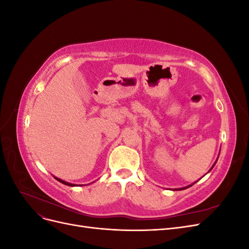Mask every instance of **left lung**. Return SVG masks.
<instances>
[{
	"label": "left lung",
	"instance_id": "1",
	"mask_svg": "<svg viewBox=\"0 0 249 249\" xmlns=\"http://www.w3.org/2000/svg\"><path fill=\"white\" fill-rule=\"evenodd\" d=\"M218 157H219V156H218ZM217 160H218V159H217ZM217 160H216V162H217ZM216 162L214 163V165H213V166H212V167H211V169H210V170H209L208 172H210L211 170H212V169H213V167L215 166V164H216ZM195 183H196V182H195ZM193 184H194V183H193ZM193 184H191V185H189V186H186V187H184V188H178V189H175V190H185V189H187V188H189V187H191V186H192Z\"/></svg>",
	"mask_w": 249,
	"mask_h": 249
}]
</instances>
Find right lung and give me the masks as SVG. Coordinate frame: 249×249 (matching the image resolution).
<instances>
[{
    "instance_id": "1",
    "label": "right lung",
    "mask_w": 249,
    "mask_h": 249,
    "mask_svg": "<svg viewBox=\"0 0 249 249\" xmlns=\"http://www.w3.org/2000/svg\"><path fill=\"white\" fill-rule=\"evenodd\" d=\"M57 180H59L60 183H62V184H64V185H66V186H71V187H74V186H77V185H74V184H71V183H69V182H65V180H63V179H61V178H56V177H54ZM81 186V185H80ZM83 186V185H82Z\"/></svg>"
}]
</instances>
